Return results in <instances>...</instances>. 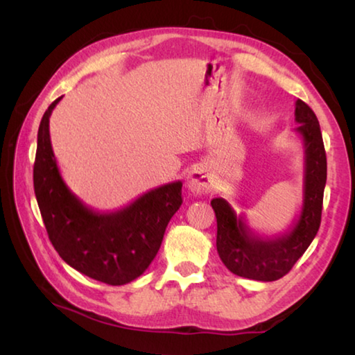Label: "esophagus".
Wrapping results in <instances>:
<instances>
[{"label":"esophagus","instance_id":"34e87169","mask_svg":"<svg viewBox=\"0 0 355 355\" xmlns=\"http://www.w3.org/2000/svg\"><path fill=\"white\" fill-rule=\"evenodd\" d=\"M188 189L196 196H205L211 191V177H209L208 171L197 169L191 171L188 175V182H186Z\"/></svg>","mask_w":355,"mask_h":355}]
</instances>
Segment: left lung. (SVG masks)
Masks as SVG:
<instances>
[{"label":"left lung","instance_id":"8db88e82","mask_svg":"<svg viewBox=\"0 0 355 355\" xmlns=\"http://www.w3.org/2000/svg\"><path fill=\"white\" fill-rule=\"evenodd\" d=\"M294 120L299 123L296 131L304 142V189L302 207L286 232L271 236L258 235L225 199L216 197L211 200L218 220V254L228 271L239 277L260 282L284 277L304 255L320 228L327 180V159L320 122L302 100L296 101Z\"/></svg>","mask_w":355,"mask_h":355}]
</instances>
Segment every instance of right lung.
I'll list each match as a JSON object with an SVG mask.
<instances>
[{"mask_svg": "<svg viewBox=\"0 0 355 355\" xmlns=\"http://www.w3.org/2000/svg\"><path fill=\"white\" fill-rule=\"evenodd\" d=\"M53 101L40 120L34 163V192L51 244L62 260L87 277L125 285L150 266L166 227L182 207V182L150 189L130 205L100 213L70 191L50 141Z\"/></svg>", "mask_w": 355, "mask_h": 355, "instance_id": "add662e5", "label": "right lung"}]
</instances>
